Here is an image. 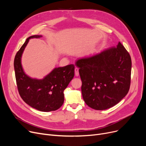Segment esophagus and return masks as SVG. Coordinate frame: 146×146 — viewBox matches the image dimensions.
Returning a JSON list of instances; mask_svg holds the SVG:
<instances>
[{"mask_svg":"<svg viewBox=\"0 0 146 146\" xmlns=\"http://www.w3.org/2000/svg\"><path fill=\"white\" fill-rule=\"evenodd\" d=\"M74 72H75V75L76 76H78L79 75V68L78 67H75L74 68Z\"/></svg>","mask_w":146,"mask_h":146,"instance_id":"34e87169","label":"esophagus"}]
</instances>
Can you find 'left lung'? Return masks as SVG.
I'll use <instances>...</instances> for the list:
<instances>
[{
    "label": "left lung",
    "mask_w": 146,
    "mask_h": 146,
    "mask_svg": "<svg viewBox=\"0 0 146 146\" xmlns=\"http://www.w3.org/2000/svg\"><path fill=\"white\" fill-rule=\"evenodd\" d=\"M76 66L79 68L83 100L91 108H110L128 94L131 81V59L121 42L117 47L79 58Z\"/></svg>",
    "instance_id": "8db88e82"
}]
</instances>
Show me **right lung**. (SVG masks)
Instances as JSON below:
<instances>
[{"instance_id":"right-lung-1","label":"right lung","mask_w":146,"mask_h":146,"mask_svg":"<svg viewBox=\"0 0 146 146\" xmlns=\"http://www.w3.org/2000/svg\"><path fill=\"white\" fill-rule=\"evenodd\" d=\"M41 36L35 35L27 38L15 56L14 69L19 94L24 101L38 111L50 112L58 110L63 104L64 90L74 77V66L56 67L42 79L26 74L21 63L22 54L30 39Z\"/></svg>"}]
</instances>
